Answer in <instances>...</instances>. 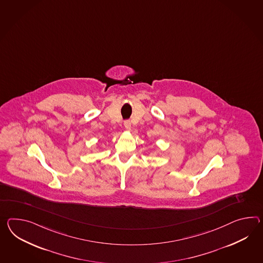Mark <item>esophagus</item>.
I'll return each instance as SVG.
<instances>
[{
  "mask_svg": "<svg viewBox=\"0 0 263 263\" xmlns=\"http://www.w3.org/2000/svg\"><path fill=\"white\" fill-rule=\"evenodd\" d=\"M123 125H124V127L127 129V130H130V128H131V122H130V121H124Z\"/></svg>",
  "mask_w": 263,
  "mask_h": 263,
  "instance_id": "obj_1",
  "label": "esophagus"
}]
</instances>
